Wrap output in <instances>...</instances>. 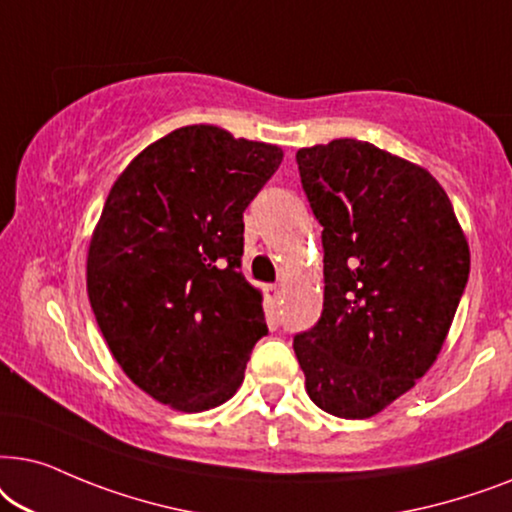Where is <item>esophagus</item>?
Segmentation results:
<instances>
[{"instance_id": "1", "label": "esophagus", "mask_w": 512, "mask_h": 512, "mask_svg": "<svg viewBox=\"0 0 512 512\" xmlns=\"http://www.w3.org/2000/svg\"><path fill=\"white\" fill-rule=\"evenodd\" d=\"M264 297H267L269 304H278L283 297V288L281 285H267V288H264Z\"/></svg>"}]
</instances>
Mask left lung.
<instances>
[{
	"mask_svg": "<svg viewBox=\"0 0 512 512\" xmlns=\"http://www.w3.org/2000/svg\"><path fill=\"white\" fill-rule=\"evenodd\" d=\"M323 224V313L295 337L309 398L370 419L431 370L468 283L452 201L424 166L339 138L297 152Z\"/></svg>",
	"mask_w": 512,
	"mask_h": 512,
	"instance_id": "left-lung-1",
	"label": "left lung"
}]
</instances>
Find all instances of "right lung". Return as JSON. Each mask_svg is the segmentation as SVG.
Returning <instances> with one entry per match:
<instances>
[{"label": "right lung", "instance_id": "right-lung-1", "mask_svg": "<svg viewBox=\"0 0 512 512\" xmlns=\"http://www.w3.org/2000/svg\"><path fill=\"white\" fill-rule=\"evenodd\" d=\"M281 161L278 145L194 124L147 145L109 189L88 299L126 377L170 410L227 403L267 335L262 292L241 274L243 210Z\"/></svg>", "mask_w": 512, "mask_h": 512}]
</instances>
